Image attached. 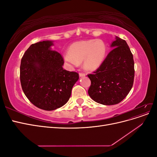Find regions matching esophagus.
Returning a JSON list of instances; mask_svg holds the SVG:
<instances>
[{"instance_id":"esophagus-1","label":"esophagus","mask_w":157,"mask_h":157,"mask_svg":"<svg viewBox=\"0 0 157 157\" xmlns=\"http://www.w3.org/2000/svg\"><path fill=\"white\" fill-rule=\"evenodd\" d=\"M84 76H85L84 73H79V77H84Z\"/></svg>"}]
</instances>
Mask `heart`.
<instances>
[{
  "label": "heart",
  "instance_id": "obj_1",
  "mask_svg": "<svg viewBox=\"0 0 157 157\" xmlns=\"http://www.w3.org/2000/svg\"><path fill=\"white\" fill-rule=\"evenodd\" d=\"M106 51V46L101 40H82L71 44L64 59L72 66H77L83 61V69L91 72L97 70L103 63Z\"/></svg>",
  "mask_w": 157,
  "mask_h": 157
}]
</instances>
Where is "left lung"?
<instances>
[{
	"instance_id": "left-lung-1",
	"label": "left lung",
	"mask_w": 157,
	"mask_h": 157,
	"mask_svg": "<svg viewBox=\"0 0 157 157\" xmlns=\"http://www.w3.org/2000/svg\"><path fill=\"white\" fill-rule=\"evenodd\" d=\"M110 46L113 49L100 67L88 75L91 80L90 97L105 105L122 101L131 90L134 78V59L126 42L116 36Z\"/></svg>"
}]
</instances>
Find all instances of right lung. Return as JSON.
Wrapping results in <instances>:
<instances>
[{"label": "right lung", "instance_id": "right-lung-1", "mask_svg": "<svg viewBox=\"0 0 157 157\" xmlns=\"http://www.w3.org/2000/svg\"><path fill=\"white\" fill-rule=\"evenodd\" d=\"M53 42L44 40L31 44L20 65L23 92L33 105L45 111L63 106L79 78L77 73L63 69L62 56L52 50Z\"/></svg>", "mask_w": 157, "mask_h": 157}]
</instances>
